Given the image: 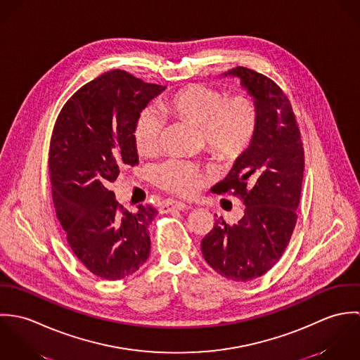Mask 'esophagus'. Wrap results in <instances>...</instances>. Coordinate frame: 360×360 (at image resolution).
Masks as SVG:
<instances>
[{
	"label": "esophagus",
	"mask_w": 360,
	"mask_h": 360,
	"mask_svg": "<svg viewBox=\"0 0 360 360\" xmlns=\"http://www.w3.org/2000/svg\"><path fill=\"white\" fill-rule=\"evenodd\" d=\"M190 206L186 205V204H183V202H166V204H163V205L160 206V212L162 213H167V212H172V210H186V209H188Z\"/></svg>",
	"instance_id": "34e87169"
}]
</instances>
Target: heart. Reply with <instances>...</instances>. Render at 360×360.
<instances>
[{"label":"heart","mask_w":360,"mask_h":360,"mask_svg":"<svg viewBox=\"0 0 360 360\" xmlns=\"http://www.w3.org/2000/svg\"><path fill=\"white\" fill-rule=\"evenodd\" d=\"M162 110L200 127L206 151L217 159L233 162L247 154L255 143L259 108L252 96L224 93L204 84H190L162 103ZM163 120L153 109H143L133 127L136 151L151 156L158 151ZM156 184L173 194L193 195L201 184L200 167L188 160L170 159L154 172Z\"/></svg>","instance_id":"1"}]
</instances>
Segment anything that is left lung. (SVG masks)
<instances>
[{
    "label": "left lung",
    "mask_w": 360,
    "mask_h": 360,
    "mask_svg": "<svg viewBox=\"0 0 360 360\" xmlns=\"http://www.w3.org/2000/svg\"><path fill=\"white\" fill-rule=\"evenodd\" d=\"M241 79L255 98L259 129L255 143L238 158L212 191L231 194L245 205L243 219L221 217L201 241L206 263L233 281H251L283 257L297 224L305 155L301 131L287 96L267 76L237 66L224 76Z\"/></svg>",
    "instance_id": "obj_1"
}]
</instances>
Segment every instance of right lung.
Returning a JSON list of instances; mask_svg holds the SVG:
<instances>
[{"label":"right lung","instance_id":"1","mask_svg":"<svg viewBox=\"0 0 360 360\" xmlns=\"http://www.w3.org/2000/svg\"><path fill=\"white\" fill-rule=\"evenodd\" d=\"M165 87L115 69L80 87L62 106L49 170L56 217L77 259L96 276L120 280L150 257L154 206L134 212L109 190L124 166L139 165L133 127Z\"/></svg>","mask_w":360,"mask_h":360}]
</instances>
